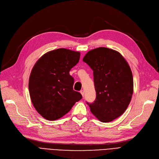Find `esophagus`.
<instances>
[{"instance_id":"obj_1","label":"esophagus","mask_w":159,"mask_h":159,"mask_svg":"<svg viewBox=\"0 0 159 159\" xmlns=\"http://www.w3.org/2000/svg\"><path fill=\"white\" fill-rule=\"evenodd\" d=\"M80 93H81V95H82V97H84V90H81V91H80Z\"/></svg>"}]
</instances>
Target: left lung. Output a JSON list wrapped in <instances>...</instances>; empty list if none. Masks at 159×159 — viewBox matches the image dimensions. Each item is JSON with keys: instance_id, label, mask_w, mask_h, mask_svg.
<instances>
[{"instance_id": "1", "label": "left lung", "mask_w": 159, "mask_h": 159, "mask_svg": "<svg viewBox=\"0 0 159 159\" xmlns=\"http://www.w3.org/2000/svg\"><path fill=\"white\" fill-rule=\"evenodd\" d=\"M93 71L96 99L88 104L91 112L102 122H111L126 110L133 93L130 67L116 50L100 47L83 58Z\"/></svg>"}]
</instances>
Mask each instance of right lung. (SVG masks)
<instances>
[{"label":"right lung","instance_id":"add662e5","mask_svg":"<svg viewBox=\"0 0 159 159\" xmlns=\"http://www.w3.org/2000/svg\"><path fill=\"white\" fill-rule=\"evenodd\" d=\"M79 52L59 48L44 54L36 62L29 79V92L36 111L48 120H55L68 113L82 98L73 90L70 71L80 59Z\"/></svg>","mask_w":159,"mask_h":159}]
</instances>
